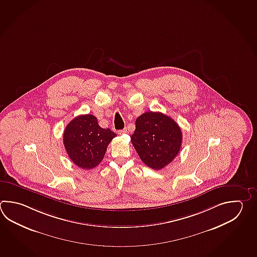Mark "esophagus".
Returning a JSON list of instances; mask_svg holds the SVG:
<instances>
[{
  "label": "esophagus",
  "instance_id": "1",
  "mask_svg": "<svg viewBox=\"0 0 257 257\" xmlns=\"http://www.w3.org/2000/svg\"><path fill=\"white\" fill-rule=\"evenodd\" d=\"M126 132H127V129H122V130H119L118 134L119 135H123V134H125Z\"/></svg>",
  "mask_w": 257,
  "mask_h": 257
}]
</instances>
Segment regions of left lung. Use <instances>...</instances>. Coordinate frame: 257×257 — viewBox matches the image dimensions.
Instances as JSON below:
<instances>
[{
	"label": "left lung",
	"instance_id": "1",
	"mask_svg": "<svg viewBox=\"0 0 257 257\" xmlns=\"http://www.w3.org/2000/svg\"><path fill=\"white\" fill-rule=\"evenodd\" d=\"M131 142L142 161L147 167L159 170L178 156L182 144V132L169 116L147 111L136 120Z\"/></svg>",
	"mask_w": 257,
	"mask_h": 257
}]
</instances>
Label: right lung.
I'll return each instance as SVG.
<instances>
[{"instance_id": "add662e5", "label": "right lung", "mask_w": 257, "mask_h": 257, "mask_svg": "<svg viewBox=\"0 0 257 257\" xmlns=\"http://www.w3.org/2000/svg\"><path fill=\"white\" fill-rule=\"evenodd\" d=\"M115 137L109 128H101L94 115H79L65 128L64 147L76 166L91 169L101 162L108 145Z\"/></svg>"}]
</instances>
